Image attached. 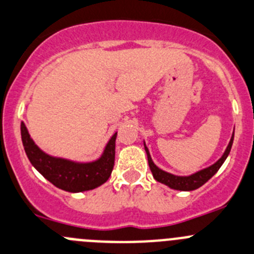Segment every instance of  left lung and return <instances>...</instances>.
<instances>
[{
    "instance_id": "8db88e82",
    "label": "left lung",
    "mask_w": 254,
    "mask_h": 254,
    "mask_svg": "<svg viewBox=\"0 0 254 254\" xmlns=\"http://www.w3.org/2000/svg\"><path fill=\"white\" fill-rule=\"evenodd\" d=\"M233 138H234V132L232 133L231 141H229L226 151H224V153L222 154V157L216 162V163H213V165L209 166V167L204 168V170L198 171V172L193 173V175L190 176H176V175H172V173L161 170V168H159L158 166L154 165V162L152 161V157L151 154H149V151L148 148H147L144 142L143 144H144V151H146L147 153V159H148L149 168H151L152 175H153V178L157 181V182L163 183V185L168 186V187L172 188V190H197V188L201 187V186H203L207 181L211 180V178L216 175L217 171L221 168V166L223 165L226 158L228 157L229 152H231L232 144H233Z\"/></svg>"
}]
</instances>
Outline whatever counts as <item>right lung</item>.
Returning a JSON list of instances; mask_svg holds the SVG:
<instances>
[{
	"label": "right lung",
	"mask_w": 254,
	"mask_h": 254,
	"mask_svg": "<svg viewBox=\"0 0 254 254\" xmlns=\"http://www.w3.org/2000/svg\"><path fill=\"white\" fill-rule=\"evenodd\" d=\"M21 137L31 165L60 190L72 193L93 190L107 182L112 173L117 132L108 139L102 154L89 162L72 161L46 153L31 138L25 122H21Z\"/></svg>",
	"instance_id": "add662e5"
}]
</instances>
